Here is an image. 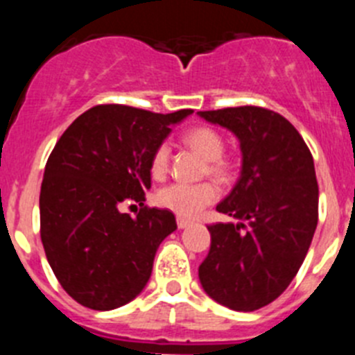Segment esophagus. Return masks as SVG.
<instances>
[{"label":"esophagus","instance_id":"34e87169","mask_svg":"<svg viewBox=\"0 0 355 355\" xmlns=\"http://www.w3.org/2000/svg\"><path fill=\"white\" fill-rule=\"evenodd\" d=\"M188 225H192V220H188V218H183V216H178V227L184 229Z\"/></svg>","mask_w":355,"mask_h":355}]
</instances>
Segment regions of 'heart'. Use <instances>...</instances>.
Here are the masks:
<instances>
[{"label":"heart","instance_id":"heart-1","mask_svg":"<svg viewBox=\"0 0 355 355\" xmlns=\"http://www.w3.org/2000/svg\"><path fill=\"white\" fill-rule=\"evenodd\" d=\"M184 144L192 147L205 156L209 162V174L215 178H225L229 172L227 163L220 158L224 153V140L215 130L211 128H192L187 131L183 137ZM168 156L171 149L167 144H159L150 156V172L155 178H162L168 171ZM218 199V188L213 183H199V184H187V183H172L168 187L162 188L156 196L158 205L163 208L171 209L172 213L180 216H192L199 215L206 206Z\"/></svg>","mask_w":355,"mask_h":355}]
</instances>
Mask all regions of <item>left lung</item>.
<instances>
[{
	"instance_id": "left-lung-1",
	"label": "left lung",
	"mask_w": 355,
	"mask_h": 355,
	"mask_svg": "<svg viewBox=\"0 0 355 355\" xmlns=\"http://www.w3.org/2000/svg\"><path fill=\"white\" fill-rule=\"evenodd\" d=\"M240 142L241 172L216 206L234 222L208 225L199 266L206 293L234 311H256L283 293L306 258L318 222L315 163L283 115L259 106L197 112Z\"/></svg>"
}]
</instances>
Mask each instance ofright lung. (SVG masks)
I'll list each match as a JSON object with an SVG mask.
<instances>
[{
    "label": "right lung",
    "instance_id": "add662e5",
    "mask_svg": "<svg viewBox=\"0 0 355 355\" xmlns=\"http://www.w3.org/2000/svg\"><path fill=\"white\" fill-rule=\"evenodd\" d=\"M193 110L153 114L97 105L64 131L40 187V238L58 283L81 306L110 311L146 288L159 243L178 229L144 206L150 156ZM137 202V217L121 206Z\"/></svg>",
    "mask_w": 355,
    "mask_h": 355
}]
</instances>
